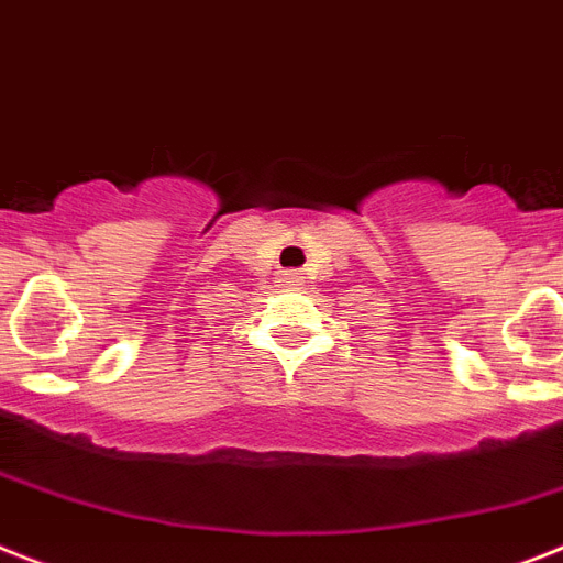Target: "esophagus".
<instances>
[{
  "instance_id": "1",
  "label": "esophagus",
  "mask_w": 563,
  "mask_h": 563,
  "mask_svg": "<svg viewBox=\"0 0 563 563\" xmlns=\"http://www.w3.org/2000/svg\"><path fill=\"white\" fill-rule=\"evenodd\" d=\"M287 282H299V276H296V273H287Z\"/></svg>"
}]
</instances>
